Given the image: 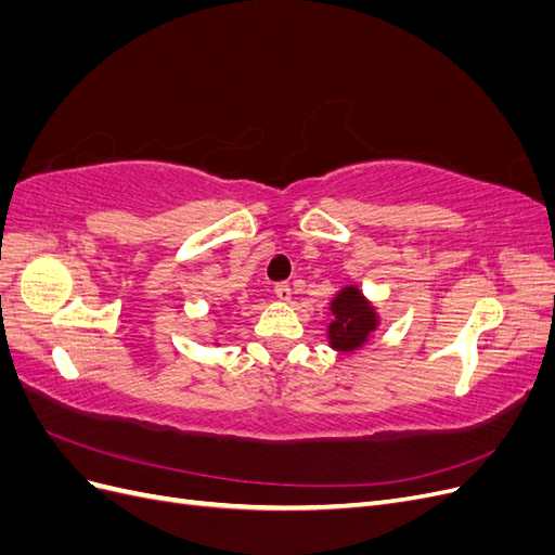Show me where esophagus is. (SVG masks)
I'll return each mask as SVG.
<instances>
[{"instance_id": "34e87169", "label": "esophagus", "mask_w": 555, "mask_h": 555, "mask_svg": "<svg viewBox=\"0 0 555 555\" xmlns=\"http://www.w3.org/2000/svg\"><path fill=\"white\" fill-rule=\"evenodd\" d=\"M273 292H275V296H278L280 300H289V298H292V287H289L287 282H278Z\"/></svg>"}]
</instances>
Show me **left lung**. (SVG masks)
<instances>
[{
	"label": "left lung",
	"instance_id": "obj_1",
	"mask_svg": "<svg viewBox=\"0 0 555 555\" xmlns=\"http://www.w3.org/2000/svg\"><path fill=\"white\" fill-rule=\"evenodd\" d=\"M333 322L328 326L331 347L338 351H351L361 347L371 331L377 326L375 310L365 304V298L357 287H345L331 304Z\"/></svg>",
	"mask_w": 555,
	"mask_h": 555
}]
</instances>
